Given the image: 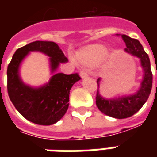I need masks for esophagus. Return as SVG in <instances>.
<instances>
[{
    "label": "esophagus",
    "mask_w": 157,
    "mask_h": 157,
    "mask_svg": "<svg viewBox=\"0 0 157 157\" xmlns=\"http://www.w3.org/2000/svg\"><path fill=\"white\" fill-rule=\"evenodd\" d=\"M80 75H81V77L84 78V77L88 76V74H87V72L85 71H82L80 72Z\"/></svg>",
    "instance_id": "esophagus-1"
}]
</instances>
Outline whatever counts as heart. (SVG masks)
I'll return each mask as SVG.
<instances>
[{"mask_svg": "<svg viewBox=\"0 0 157 157\" xmlns=\"http://www.w3.org/2000/svg\"><path fill=\"white\" fill-rule=\"evenodd\" d=\"M107 54L108 49L103 45H91L77 53L76 60L83 65H95L102 61Z\"/></svg>", "mask_w": 157, "mask_h": 157, "instance_id": "obj_1", "label": "heart"}]
</instances>
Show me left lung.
Wrapping results in <instances>:
<instances>
[{
	"label": "left lung",
	"instance_id": "obj_1",
	"mask_svg": "<svg viewBox=\"0 0 157 157\" xmlns=\"http://www.w3.org/2000/svg\"><path fill=\"white\" fill-rule=\"evenodd\" d=\"M121 38L126 44L125 51L140 59V64L144 71L140 87L135 94L106 99L99 93V84L101 79L98 78L97 81L98 91L96 96V104L99 110L106 115L119 119L131 117L138 112L147 101L152 87V72L148 55L145 53L139 40L132 39L125 34H122Z\"/></svg>",
	"mask_w": 157,
	"mask_h": 157
}]
</instances>
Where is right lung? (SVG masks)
Instances as JSON below:
<instances>
[{
  "mask_svg": "<svg viewBox=\"0 0 157 157\" xmlns=\"http://www.w3.org/2000/svg\"><path fill=\"white\" fill-rule=\"evenodd\" d=\"M31 51H39L49 58L51 72L59 63L68 61L57 44L35 41L17 48L7 67V92L16 109L26 119L40 125H51L65 115L69 107L70 90L81 79L77 73H57L43 86L34 88L24 84L19 75V66Z\"/></svg>",
  "mask_w": 157,
  "mask_h": 157,
  "instance_id": "1",
  "label": "right lung"
}]
</instances>
